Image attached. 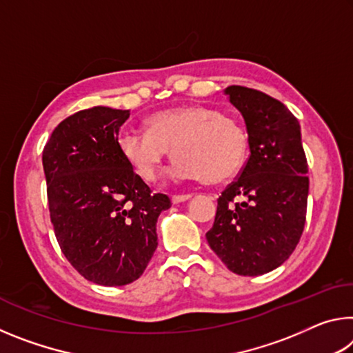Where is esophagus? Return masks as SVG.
Instances as JSON below:
<instances>
[{
	"label": "esophagus",
	"mask_w": 353,
	"mask_h": 353,
	"mask_svg": "<svg viewBox=\"0 0 353 353\" xmlns=\"http://www.w3.org/2000/svg\"><path fill=\"white\" fill-rule=\"evenodd\" d=\"M191 198V194H172L171 199L174 204H179V202H183V201H188Z\"/></svg>",
	"instance_id": "esophagus-1"
}]
</instances>
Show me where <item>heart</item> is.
Here are the masks:
<instances>
[{"instance_id":"obj_1","label":"heart","mask_w":353,"mask_h":353,"mask_svg":"<svg viewBox=\"0 0 353 353\" xmlns=\"http://www.w3.org/2000/svg\"><path fill=\"white\" fill-rule=\"evenodd\" d=\"M148 132L123 130L118 148L135 174L145 182L159 177L168 149L176 163L172 181L224 182L246 160L249 137L236 119L204 105H185L152 113Z\"/></svg>"}]
</instances>
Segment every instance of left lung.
Masks as SVG:
<instances>
[{
	"label": "left lung",
	"mask_w": 353,
	"mask_h": 353,
	"mask_svg": "<svg viewBox=\"0 0 353 353\" xmlns=\"http://www.w3.org/2000/svg\"><path fill=\"white\" fill-rule=\"evenodd\" d=\"M229 101L246 123L250 155L218 199L207 241L238 276H261L294 252L307 216L308 163L297 118L280 101L230 85Z\"/></svg>",
	"instance_id": "1"
}]
</instances>
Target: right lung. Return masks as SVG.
<instances>
[{"mask_svg": "<svg viewBox=\"0 0 353 353\" xmlns=\"http://www.w3.org/2000/svg\"><path fill=\"white\" fill-rule=\"evenodd\" d=\"M129 110L97 105L54 129L43 149L48 205L59 246L83 279L132 283L157 249L155 223L171 199L135 174L119 152Z\"/></svg>", "mask_w": 353, "mask_h": 353, "instance_id": "add662e5", "label": "right lung"}]
</instances>
